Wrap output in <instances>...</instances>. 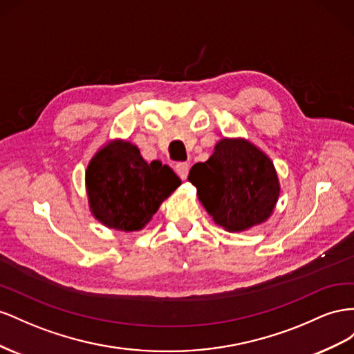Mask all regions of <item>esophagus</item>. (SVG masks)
<instances>
[{
    "instance_id": "esophagus-1",
    "label": "esophagus",
    "mask_w": 354,
    "mask_h": 354,
    "mask_svg": "<svg viewBox=\"0 0 354 354\" xmlns=\"http://www.w3.org/2000/svg\"><path fill=\"white\" fill-rule=\"evenodd\" d=\"M189 163H178L176 166H175V171L178 174V176L180 178V179H187V176H188V171H189Z\"/></svg>"
}]
</instances>
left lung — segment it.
<instances>
[{"label":"left lung","instance_id":"left-lung-1","mask_svg":"<svg viewBox=\"0 0 354 354\" xmlns=\"http://www.w3.org/2000/svg\"><path fill=\"white\" fill-rule=\"evenodd\" d=\"M188 180L207 214L228 231L267 221L280 194L271 160L245 139H221L207 161L191 167Z\"/></svg>","mask_w":354,"mask_h":354}]
</instances>
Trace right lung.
<instances>
[{
	"instance_id": "add662e5",
	"label": "right lung",
	"mask_w": 354,
	"mask_h": 354,
	"mask_svg": "<svg viewBox=\"0 0 354 354\" xmlns=\"http://www.w3.org/2000/svg\"><path fill=\"white\" fill-rule=\"evenodd\" d=\"M86 185L96 219L108 228L138 231L180 185V179L157 160L147 163L138 147L114 140L88 163Z\"/></svg>"
}]
</instances>
